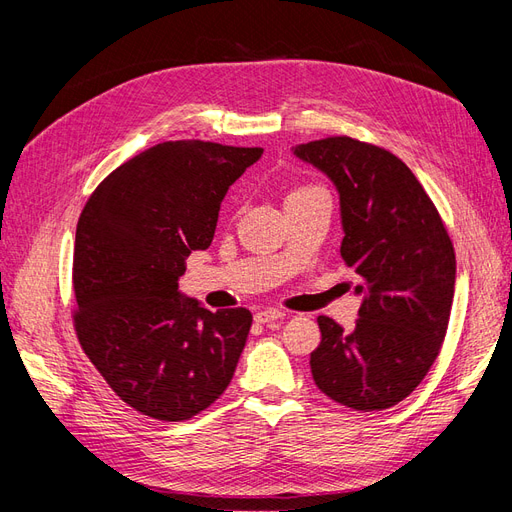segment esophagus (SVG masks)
Masks as SVG:
<instances>
[{"label": "esophagus", "instance_id": "1", "mask_svg": "<svg viewBox=\"0 0 512 512\" xmlns=\"http://www.w3.org/2000/svg\"><path fill=\"white\" fill-rule=\"evenodd\" d=\"M284 316H286V312H282V309L269 307V309H262V312H258V314L254 316V320L260 322V324H265V322H273V320H282Z\"/></svg>", "mask_w": 512, "mask_h": 512}]
</instances>
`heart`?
Wrapping results in <instances>:
<instances>
[{
    "label": "heart",
    "instance_id": "obj_1",
    "mask_svg": "<svg viewBox=\"0 0 512 512\" xmlns=\"http://www.w3.org/2000/svg\"><path fill=\"white\" fill-rule=\"evenodd\" d=\"M309 190H316V188H297V190H292L290 194H288V198H292V196H299V194H303V192H309ZM286 198V200H288Z\"/></svg>",
    "mask_w": 512,
    "mask_h": 512
}]
</instances>
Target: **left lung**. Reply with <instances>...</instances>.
<instances>
[{
	"label": "left lung",
	"mask_w": 512,
	"mask_h": 512,
	"mask_svg": "<svg viewBox=\"0 0 512 512\" xmlns=\"http://www.w3.org/2000/svg\"><path fill=\"white\" fill-rule=\"evenodd\" d=\"M339 194L342 258L363 294L352 331L318 316L312 352L318 389L352 410H386L406 399L444 342L455 294V250L438 209L391 151L331 136L292 149Z\"/></svg>",
	"instance_id": "left-lung-1"
}]
</instances>
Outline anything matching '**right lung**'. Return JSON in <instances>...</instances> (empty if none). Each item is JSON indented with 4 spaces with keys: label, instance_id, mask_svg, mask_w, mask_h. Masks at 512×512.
<instances>
[{
    "label": "right lung",
    "instance_id": "right-lung-1",
    "mask_svg": "<svg viewBox=\"0 0 512 512\" xmlns=\"http://www.w3.org/2000/svg\"><path fill=\"white\" fill-rule=\"evenodd\" d=\"M260 147L168 141L115 168L76 224L74 329L108 386L158 421H188L230 384L252 327L245 307L209 312L179 290L220 205Z\"/></svg>",
    "mask_w": 512,
    "mask_h": 512
}]
</instances>
